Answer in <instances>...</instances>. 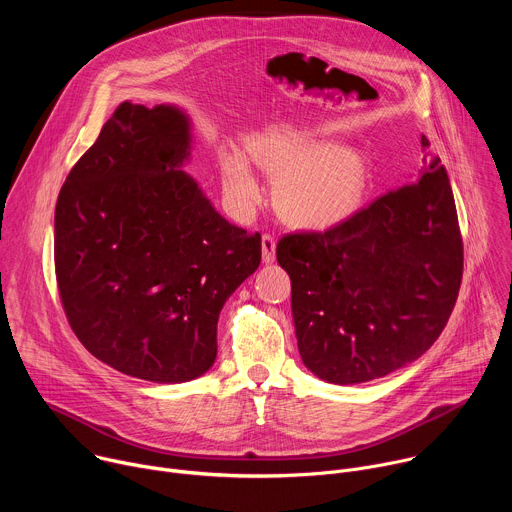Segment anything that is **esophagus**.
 <instances>
[{"mask_svg": "<svg viewBox=\"0 0 512 512\" xmlns=\"http://www.w3.org/2000/svg\"><path fill=\"white\" fill-rule=\"evenodd\" d=\"M261 257H263V263L275 261V239L271 235H263L261 239Z\"/></svg>", "mask_w": 512, "mask_h": 512, "instance_id": "obj_1", "label": "esophagus"}]
</instances>
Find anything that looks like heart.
Masks as SVG:
<instances>
[{
    "instance_id": "1",
    "label": "heart",
    "mask_w": 512,
    "mask_h": 512,
    "mask_svg": "<svg viewBox=\"0 0 512 512\" xmlns=\"http://www.w3.org/2000/svg\"><path fill=\"white\" fill-rule=\"evenodd\" d=\"M251 160L275 178V206L302 231H326L356 212L369 188L367 160L350 145H328L296 127H273L249 139ZM251 160L239 150L223 154V184L233 210L249 216L263 200Z\"/></svg>"
}]
</instances>
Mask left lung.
<instances>
[{"label":"left lung","instance_id":"1","mask_svg":"<svg viewBox=\"0 0 512 512\" xmlns=\"http://www.w3.org/2000/svg\"><path fill=\"white\" fill-rule=\"evenodd\" d=\"M277 261L291 279L308 371L356 385L405 367L442 334L460 291L464 251L446 168L433 158L338 227L283 237Z\"/></svg>","mask_w":512,"mask_h":512}]
</instances>
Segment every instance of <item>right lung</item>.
Instances as JSON below:
<instances>
[{
    "mask_svg": "<svg viewBox=\"0 0 512 512\" xmlns=\"http://www.w3.org/2000/svg\"><path fill=\"white\" fill-rule=\"evenodd\" d=\"M192 150L186 109L125 101L70 170L54 212L72 330L115 371L160 385L212 367L218 316L261 263V237L231 225L184 170Z\"/></svg>",
    "mask_w": 512,
    "mask_h": 512,
    "instance_id": "obj_1",
    "label": "right lung"
}]
</instances>
